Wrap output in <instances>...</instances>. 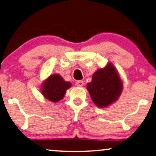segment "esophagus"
I'll return each mask as SVG.
<instances>
[{"mask_svg":"<svg viewBox=\"0 0 156 156\" xmlns=\"http://www.w3.org/2000/svg\"><path fill=\"white\" fill-rule=\"evenodd\" d=\"M76 85L77 87H82L83 85H84V82L82 80H79V81H76Z\"/></svg>","mask_w":156,"mask_h":156,"instance_id":"34e87169","label":"esophagus"}]
</instances>
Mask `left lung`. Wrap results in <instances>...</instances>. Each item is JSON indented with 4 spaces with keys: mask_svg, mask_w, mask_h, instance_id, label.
Returning <instances> with one entry per match:
<instances>
[{
    "mask_svg": "<svg viewBox=\"0 0 156 156\" xmlns=\"http://www.w3.org/2000/svg\"><path fill=\"white\" fill-rule=\"evenodd\" d=\"M87 87L94 104L103 108L118 99L122 91L123 84L115 67L108 63L106 67L98 69L93 74L92 80Z\"/></svg>",
    "mask_w": 156,
    "mask_h": 156,
    "instance_id": "1",
    "label": "left lung"
}]
</instances>
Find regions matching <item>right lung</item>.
<instances>
[{"label": "right lung", "instance_id": "right-lung-1", "mask_svg": "<svg viewBox=\"0 0 156 156\" xmlns=\"http://www.w3.org/2000/svg\"><path fill=\"white\" fill-rule=\"evenodd\" d=\"M71 87V83L65 82L59 74H52L43 83L42 93L47 99L57 102L62 99L66 90Z\"/></svg>", "mask_w": 156, "mask_h": 156}]
</instances>
